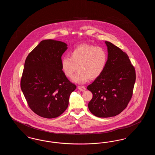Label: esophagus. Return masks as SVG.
I'll use <instances>...</instances> for the list:
<instances>
[{
  "mask_svg": "<svg viewBox=\"0 0 155 155\" xmlns=\"http://www.w3.org/2000/svg\"><path fill=\"white\" fill-rule=\"evenodd\" d=\"M78 89L80 90V91H85V87H84V86H81V85H79V86H78Z\"/></svg>",
  "mask_w": 155,
  "mask_h": 155,
  "instance_id": "1",
  "label": "esophagus"
}]
</instances>
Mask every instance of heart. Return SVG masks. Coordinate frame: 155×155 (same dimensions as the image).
<instances>
[{
	"mask_svg": "<svg viewBox=\"0 0 155 155\" xmlns=\"http://www.w3.org/2000/svg\"><path fill=\"white\" fill-rule=\"evenodd\" d=\"M107 60V53L102 48L82 44L71 52L70 58H62L61 67L68 78L72 77L78 68V71L74 75L73 80L84 84L89 79H95L102 73Z\"/></svg>",
	"mask_w": 155,
	"mask_h": 155,
	"instance_id": "1",
	"label": "heart"
}]
</instances>
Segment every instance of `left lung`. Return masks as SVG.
<instances>
[{"label": "left lung", "mask_w": 155, "mask_h": 155, "mask_svg": "<svg viewBox=\"0 0 155 155\" xmlns=\"http://www.w3.org/2000/svg\"><path fill=\"white\" fill-rule=\"evenodd\" d=\"M108 59L102 73L87 89L93 96L89 110L96 117H110L125 109L133 96L135 70L125 52L106 41Z\"/></svg>", "instance_id": "obj_1"}]
</instances>
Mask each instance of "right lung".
Masks as SVG:
<instances>
[{
  "instance_id": "obj_1",
  "label": "right lung",
  "mask_w": 155,
  "mask_h": 155,
  "mask_svg": "<svg viewBox=\"0 0 155 155\" xmlns=\"http://www.w3.org/2000/svg\"><path fill=\"white\" fill-rule=\"evenodd\" d=\"M67 46L61 41L44 40L25 59L21 88L30 109L42 117L56 118L63 114L77 88L61 70V56Z\"/></svg>"
}]
</instances>
